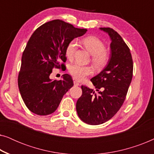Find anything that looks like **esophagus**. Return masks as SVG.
<instances>
[{
	"mask_svg": "<svg viewBox=\"0 0 154 154\" xmlns=\"http://www.w3.org/2000/svg\"><path fill=\"white\" fill-rule=\"evenodd\" d=\"M73 84H74V85H75V86H79V85H80V83H79V82H77L76 81H73Z\"/></svg>",
	"mask_w": 154,
	"mask_h": 154,
	"instance_id": "obj_1",
	"label": "esophagus"
}]
</instances>
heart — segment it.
Wrapping results in <instances>:
<instances>
[{"instance_id": "b5f03b06", "label": "heart", "mask_w": 154, "mask_h": 154, "mask_svg": "<svg viewBox=\"0 0 154 154\" xmlns=\"http://www.w3.org/2000/svg\"><path fill=\"white\" fill-rule=\"evenodd\" d=\"M85 49L92 55V62L97 68L104 66L109 60V54L105 50V45L98 38L94 36L86 37L83 40ZM77 48V42L73 40L69 42L65 50V54L69 60H72ZM69 72L75 79L83 81L88 75H91L92 69L88 66L73 64L69 67Z\"/></svg>"}]
</instances>
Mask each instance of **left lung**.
Segmentation results:
<instances>
[{"label": "left lung", "mask_w": 154, "mask_h": 154, "mask_svg": "<svg viewBox=\"0 0 154 154\" xmlns=\"http://www.w3.org/2000/svg\"><path fill=\"white\" fill-rule=\"evenodd\" d=\"M100 29L111 38L110 58L107 66L90 80L97 92L82 85L83 93L76 102L80 119L93 125L108 121L121 109L133 72L131 53L122 37L111 28Z\"/></svg>", "instance_id": "obj_1"}]
</instances>
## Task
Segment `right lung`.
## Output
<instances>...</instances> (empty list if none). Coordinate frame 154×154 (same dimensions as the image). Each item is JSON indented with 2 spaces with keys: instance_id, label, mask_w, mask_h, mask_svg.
<instances>
[{
  "instance_id": "add662e5",
  "label": "right lung",
  "mask_w": 154,
  "mask_h": 154,
  "mask_svg": "<svg viewBox=\"0 0 154 154\" xmlns=\"http://www.w3.org/2000/svg\"><path fill=\"white\" fill-rule=\"evenodd\" d=\"M86 31L54 20L41 25L31 35L23 52L18 75L21 96L31 112L40 116L51 114L73 85L70 75L64 74L60 81H52L50 75L54 68L65 67L67 45Z\"/></svg>"
}]
</instances>
